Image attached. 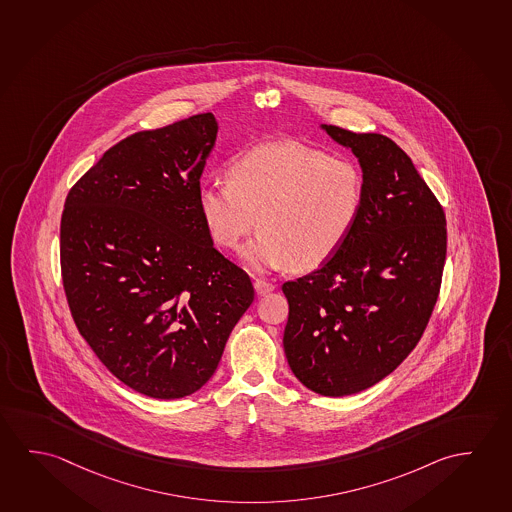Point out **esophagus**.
Instances as JSON below:
<instances>
[{"mask_svg": "<svg viewBox=\"0 0 512 512\" xmlns=\"http://www.w3.org/2000/svg\"><path fill=\"white\" fill-rule=\"evenodd\" d=\"M254 288H256L258 295H267V293L274 292V290H276V284L270 283V281H265V279H260V277H256V279H254Z\"/></svg>", "mask_w": 512, "mask_h": 512, "instance_id": "1", "label": "esophagus"}]
</instances>
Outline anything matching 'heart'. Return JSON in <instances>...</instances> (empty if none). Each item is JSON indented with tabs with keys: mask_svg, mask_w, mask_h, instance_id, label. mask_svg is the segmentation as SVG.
<instances>
[{
	"mask_svg": "<svg viewBox=\"0 0 512 512\" xmlns=\"http://www.w3.org/2000/svg\"><path fill=\"white\" fill-rule=\"evenodd\" d=\"M229 181L197 188V208L215 244L244 249L254 268L322 265L345 244L361 215L365 181L356 163L297 140L260 144L236 156Z\"/></svg>",
	"mask_w": 512,
	"mask_h": 512,
	"instance_id": "1",
	"label": "heart"
}]
</instances>
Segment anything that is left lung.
Returning a JSON list of instances; mask_svg holds the SVG:
<instances>
[{
	"label": "left lung",
	"instance_id": "left-lung-1",
	"mask_svg": "<svg viewBox=\"0 0 512 512\" xmlns=\"http://www.w3.org/2000/svg\"><path fill=\"white\" fill-rule=\"evenodd\" d=\"M363 171L361 215L345 244L308 276L283 284L284 354L324 397L366 390L416 347L438 301L447 220L411 158L379 133L322 124Z\"/></svg>",
	"mask_w": 512,
	"mask_h": 512
}]
</instances>
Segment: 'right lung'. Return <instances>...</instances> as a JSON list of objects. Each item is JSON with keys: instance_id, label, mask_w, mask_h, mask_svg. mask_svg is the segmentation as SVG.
I'll return each mask as SVG.
<instances>
[{"instance_id": "obj_1", "label": "right lung", "mask_w": 512, "mask_h": 512, "mask_svg": "<svg viewBox=\"0 0 512 512\" xmlns=\"http://www.w3.org/2000/svg\"><path fill=\"white\" fill-rule=\"evenodd\" d=\"M219 133L199 114L121 140L65 199L60 265L74 324L131 390L160 400L201 390L254 301L197 208Z\"/></svg>"}]
</instances>
